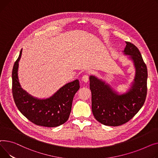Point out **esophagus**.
Returning a JSON list of instances; mask_svg holds the SVG:
<instances>
[{"label": "esophagus", "instance_id": "1", "mask_svg": "<svg viewBox=\"0 0 158 158\" xmlns=\"http://www.w3.org/2000/svg\"><path fill=\"white\" fill-rule=\"evenodd\" d=\"M81 80H82L83 81H84V82L87 83V82L88 81V80H89V76H88V75H87V74H85V75H83V76L82 77V78H81Z\"/></svg>", "mask_w": 158, "mask_h": 158}]
</instances>
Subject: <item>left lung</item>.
<instances>
[{
    "label": "left lung",
    "mask_w": 158,
    "mask_h": 158,
    "mask_svg": "<svg viewBox=\"0 0 158 158\" xmlns=\"http://www.w3.org/2000/svg\"><path fill=\"white\" fill-rule=\"evenodd\" d=\"M124 53L134 63L136 74L132 86L125 94H118L105 81L90 76L92 111L100 123L118 126L131 120L141 109L147 96V69L142 55L135 45L126 41Z\"/></svg>",
    "instance_id": "left-lung-1"
}]
</instances>
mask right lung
<instances>
[{
    "label": "right lung",
    "instance_id": "right-lung-1",
    "mask_svg": "<svg viewBox=\"0 0 158 158\" xmlns=\"http://www.w3.org/2000/svg\"><path fill=\"white\" fill-rule=\"evenodd\" d=\"M22 52V49L12 71V92L16 107L35 125L53 127L65 123L71 113L74 96L80 89L79 81L75 80L64 85L49 98H35L22 89L18 80V62Z\"/></svg>",
    "mask_w": 158,
    "mask_h": 158
}]
</instances>
